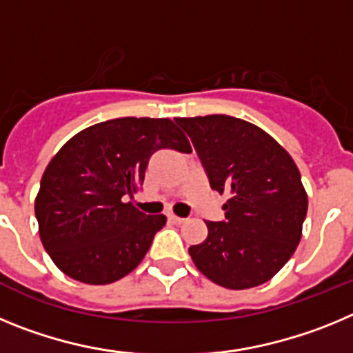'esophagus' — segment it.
Wrapping results in <instances>:
<instances>
[{"label":"esophagus","mask_w":353,"mask_h":353,"mask_svg":"<svg viewBox=\"0 0 353 353\" xmlns=\"http://www.w3.org/2000/svg\"><path fill=\"white\" fill-rule=\"evenodd\" d=\"M168 219H170L171 223H174V224H182L183 221H185V219H182V217H179V215H174V214H168Z\"/></svg>","instance_id":"esophagus-1"}]
</instances>
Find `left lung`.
I'll return each mask as SVG.
<instances>
[{"mask_svg":"<svg viewBox=\"0 0 353 353\" xmlns=\"http://www.w3.org/2000/svg\"><path fill=\"white\" fill-rule=\"evenodd\" d=\"M189 134L226 219L189 248L215 285L248 290L272 279L297 249L307 194L292 155L260 127L226 114L174 118Z\"/></svg>","mask_w":353,"mask_h":353,"instance_id":"left-lung-1","label":"left lung"}]
</instances>
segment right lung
Wrapping results in <instances>:
<instances>
[{"label":"right lung","mask_w":353,"mask_h":353,"mask_svg":"<svg viewBox=\"0 0 353 353\" xmlns=\"http://www.w3.org/2000/svg\"><path fill=\"white\" fill-rule=\"evenodd\" d=\"M161 148L192 150L170 118L127 117L81 130L51 159L35 215L43 249L65 276L109 285L141 263L166 215H146L125 199Z\"/></svg>","instance_id":"1"}]
</instances>
